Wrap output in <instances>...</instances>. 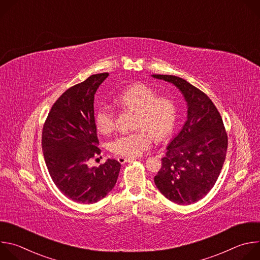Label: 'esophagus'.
I'll list each match as a JSON object with an SVG mask.
<instances>
[{
	"label": "esophagus",
	"instance_id": "obj_1",
	"mask_svg": "<svg viewBox=\"0 0 260 260\" xmlns=\"http://www.w3.org/2000/svg\"><path fill=\"white\" fill-rule=\"evenodd\" d=\"M136 158L135 157H123V156H119L118 158H117V160L120 162V164H125V162H129V161H133V160H135Z\"/></svg>",
	"mask_w": 260,
	"mask_h": 260
}]
</instances>
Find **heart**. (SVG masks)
Segmentation results:
<instances>
[{"mask_svg":"<svg viewBox=\"0 0 260 260\" xmlns=\"http://www.w3.org/2000/svg\"><path fill=\"white\" fill-rule=\"evenodd\" d=\"M116 102L125 109L137 113L135 127L141 128L132 134L117 137L110 144L116 155L136 157L151 146L152 136L158 140L169 136L176 120V107L165 96L146 84H134L116 96ZM95 125L100 133L109 134L115 126L113 111L107 106L101 107L95 114Z\"/></svg>","mask_w":260,"mask_h":260,"instance_id":"obj_1","label":"heart"}]
</instances>
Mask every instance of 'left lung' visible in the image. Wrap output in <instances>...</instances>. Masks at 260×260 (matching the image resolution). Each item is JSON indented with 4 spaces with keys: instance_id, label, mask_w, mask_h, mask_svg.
Masks as SVG:
<instances>
[{
    "instance_id": "1",
    "label": "left lung",
    "mask_w": 260,
    "mask_h": 260,
    "mask_svg": "<svg viewBox=\"0 0 260 260\" xmlns=\"http://www.w3.org/2000/svg\"><path fill=\"white\" fill-rule=\"evenodd\" d=\"M151 76L174 84L187 106L186 121L169 143L154 183L168 200L190 205L203 199L216 183L226 156L228 135L206 93L177 76Z\"/></svg>"
}]
</instances>
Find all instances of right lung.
<instances>
[{"instance_id": "right-lung-1", "label": "right lung", "mask_w": 260, "mask_h": 260, "mask_svg": "<svg viewBox=\"0 0 260 260\" xmlns=\"http://www.w3.org/2000/svg\"><path fill=\"white\" fill-rule=\"evenodd\" d=\"M109 76L91 75L66 90L53 104L42 132V150L51 179L70 200L93 204L115 186L121 165L107 159L99 168L88 160L101 150L94 121V94Z\"/></svg>"}]
</instances>
